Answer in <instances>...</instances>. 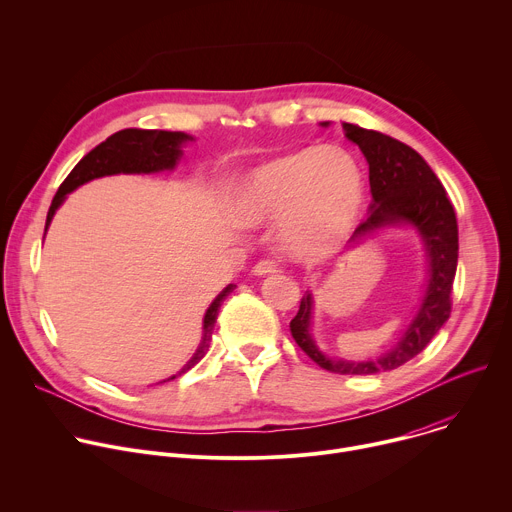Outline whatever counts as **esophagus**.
Wrapping results in <instances>:
<instances>
[{
  "label": "esophagus",
  "mask_w": 512,
  "mask_h": 512,
  "mask_svg": "<svg viewBox=\"0 0 512 512\" xmlns=\"http://www.w3.org/2000/svg\"><path fill=\"white\" fill-rule=\"evenodd\" d=\"M277 269H279V267H277L275 261L263 259V261H259V263L251 269V273H253V275H271V273H275Z\"/></svg>",
  "instance_id": "34e87169"
}]
</instances>
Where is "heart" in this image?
Wrapping results in <instances>:
<instances>
[{"label":"heart","mask_w":512,"mask_h":512,"mask_svg":"<svg viewBox=\"0 0 512 512\" xmlns=\"http://www.w3.org/2000/svg\"><path fill=\"white\" fill-rule=\"evenodd\" d=\"M367 204V176L340 148H304L243 174L231 216L243 227L281 223V245L296 259L324 261L356 231Z\"/></svg>","instance_id":"heart-1"}]
</instances>
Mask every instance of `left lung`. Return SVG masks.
<instances>
[{"label":"left lung","mask_w":512,"mask_h":512,"mask_svg":"<svg viewBox=\"0 0 512 512\" xmlns=\"http://www.w3.org/2000/svg\"><path fill=\"white\" fill-rule=\"evenodd\" d=\"M320 125L328 127L330 123ZM342 129L367 158L373 194L371 216L354 231L350 243L358 245L383 229L411 227L419 235L427 257L425 291L397 344L377 358L344 360L322 352L312 336L314 298L310 291L302 298L289 328L298 346L322 369L338 375H377L393 371L417 356L448 322L458 267V221L442 182L413 148L385 133L352 123H342Z\"/></svg>","instance_id":"left-lung-1"}]
</instances>
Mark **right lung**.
<instances>
[{
	"label": "right lung",
	"instance_id": "add662e5",
	"mask_svg": "<svg viewBox=\"0 0 512 512\" xmlns=\"http://www.w3.org/2000/svg\"><path fill=\"white\" fill-rule=\"evenodd\" d=\"M194 137L184 131H160V129H123L107 137L103 143H99L95 150H91L72 172L66 176V180L60 184L48 216H46V229L44 235L52 223V216L60 208V204L66 200V194L77 190L79 186L113 174H158L166 170H174L182 158V145L192 141ZM235 289L233 283H229L221 294H218L212 304L208 306L204 320H202V340L196 348V352L190 356V360L184 367L172 375L166 381H172L184 373H188L194 364L200 362V358L208 350V342L212 338V328L218 316V308H221L223 300ZM162 381V383H166Z\"/></svg>",
	"mask_w": 512,
	"mask_h": 512
}]
</instances>
